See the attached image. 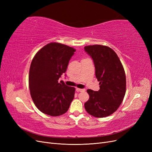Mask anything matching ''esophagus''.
I'll list each match as a JSON object with an SVG mask.
<instances>
[{
    "instance_id": "obj_1",
    "label": "esophagus",
    "mask_w": 152,
    "mask_h": 152,
    "mask_svg": "<svg viewBox=\"0 0 152 152\" xmlns=\"http://www.w3.org/2000/svg\"><path fill=\"white\" fill-rule=\"evenodd\" d=\"M76 91L77 92H84L85 91L84 89H79V88H76Z\"/></svg>"
}]
</instances>
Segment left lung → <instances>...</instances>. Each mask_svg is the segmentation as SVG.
I'll list each match as a JSON object with an SVG mask.
<instances>
[{
  "label": "left lung",
  "mask_w": 152,
  "mask_h": 152,
  "mask_svg": "<svg viewBox=\"0 0 152 152\" xmlns=\"http://www.w3.org/2000/svg\"><path fill=\"white\" fill-rule=\"evenodd\" d=\"M86 52L93 58L99 90L87 89L89 95L85 109L93 117L110 115L120 107L126 91V77L120 59L114 50L102 45H86Z\"/></svg>",
  "instance_id": "left-lung-1"
}]
</instances>
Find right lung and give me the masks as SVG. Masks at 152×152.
Listing matches in <instances>:
<instances>
[{"instance_id": "1", "label": "right lung", "mask_w": 152, "mask_h": 152, "mask_svg": "<svg viewBox=\"0 0 152 152\" xmlns=\"http://www.w3.org/2000/svg\"><path fill=\"white\" fill-rule=\"evenodd\" d=\"M75 50L66 45L51 42L40 49L32 59L28 77L30 95L36 107L48 115L65 113L74 98L75 87L58 80Z\"/></svg>"}]
</instances>
